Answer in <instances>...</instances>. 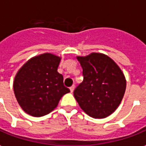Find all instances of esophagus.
<instances>
[{
  "instance_id": "esophagus-1",
  "label": "esophagus",
  "mask_w": 146,
  "mask_h": 146,
  "mask_svg": "<svg viewBox=\"0 0 146 146\" xmlns=\"http://www.w3.org/2000/svg\"><path fill=\"white\" fill-rule=\"evenodd\" d=\"M75 86H74V85H72V86L70 87V91H71V93H72V92L74 91V90H75Z\"/></svg>"
}]
</instances>
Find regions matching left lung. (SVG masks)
I'll return each instance as SVG.
<instances>
[{
  "instance_id": "8db88e82",
  "label": "left lung",
  "mask_w": 146,
  "mask_h": 146,
  "mask_svg": "<svg viewBox=\"0 0 146 146\" xmlns=\"http://www.w3.org/2000/svg\"><path fill=\"white\" fill-rule=\"evenodd\" d=\"M76 58L83 75V81L74 90L76 101L90 117H108L120 105L125 94L124 73L110 57L102 53L92 52Z\"/></svg>"
}]
</instances>
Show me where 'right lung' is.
<instances>
[{
  "label": "right lung",
  "instance_id": "obj_1",
  "mask_svg": "<svg viewBox=\"0 0 146 146\" xmlns=\"http://www.w3.org/2000/svg\"><path fill=\"white\" fill-rule=\"evenodd\" d=\"M60 56L44 53L31 58L15 75L13 90L22 110L33 117H42L56 108L70 90L63 85L57 70Z\"/></svg>",
  "mask_w": 146,
  "mask_h": 146
}]
</instances>
